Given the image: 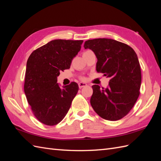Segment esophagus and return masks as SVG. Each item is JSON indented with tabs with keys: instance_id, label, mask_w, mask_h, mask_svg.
<instances>
[{
	"instance_id": "esophagus-1",
	"label": "esophagus",
	"mask_w": 161,
	"mask_h": 161,
	"mask_svg": "<svg viewBox=\"0 0 161 161\" xmlns=\"http://www.w3.org/2000/svg\"><path fill=\"white\" fill-rule=\"evenodd\" d=\"M86 86V84L85 83V82H79V86L80 89L82 88V87H84V86Z\"/></svg>"
}]
</instances>
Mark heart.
I'll use <instances>...</instances> for the list:
<instances>
[{
	"label": "heart",
	"mask_w": 161,
	"mask_h": 161,
	"mask_svg": "<svg viewBox=\"0 0 161 161\" xmlns=\"http://www.w3.org/2000/svg\"><path fill=\"white\" fill-rule=\"evenodd\" d=\"M88 51H89V50H87V51H86V52H88ZM85 52H84V53H85Z\"/></svg>",
	"instance_id": "obj_1"
}]
</instances>
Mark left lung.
<instances>
[{
	"label": "left lung",
	"instance_id": "left-lung-1",
	"mask_svg": "<svg viewBox=\"0 0 161 161\" xmlns=\"http://www.w3.org/2000/svg\"><path fill=\"white\" fill-rule=\"evenodd\" d=\"M84 47L95 53L97 71L110 78L105 89L92 86V108L105 119L123 118L132 109L140 95L142 76L137 54L125 43L107 38L87 40Z\"/></svg>",
	"mask_w": 161,
	"mask_h": 161
}]
</instances>
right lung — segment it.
I'll list each match as a JSON object with an SVG mask.
<instances>
[{
	"label": "right lung",
	"mask_w": 161,
	"mask_h": 161,
	"mask_svg": "<svg viewBox=\"0 0 161 161\" xmlns=\"http://www.w3.org/2000/svg\"><path fill=\"white\" fill-rule=\"evenodd\" d=\"M82 40H55L34 50L29 57L24 91L33 115L42 124L54 125L64 119L79 85L72 82L60 88V72L69 69L80 50Z\"/></svg>",
	"instance_id": "obj_1"
}]
</instances>
